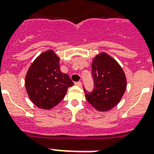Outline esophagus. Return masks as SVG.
<instances>
[{
	"label": "esophagus",
	"mask_w": 154,
	"mask_h": 154,
	"mask_svg": "<svg viewBox=\"0 0 154 154\" xmlns=\"http://www.w3.org/2000/svg\"><path fill=\"white\" fill-rule=\"evenodd\" d=\"M75 85H77V87H82V82H75Z\"/></svg>",
	"instance_id": "obj_1"
}]
</instances>
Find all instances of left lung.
<instances>
[{"mask_svg":"<svg viewBox=\"0 0 154 154\" xmlns=\"http://www.w3.org/2000/svg\"><path fill=\"white\" fill-rule=\"evenodd\" d=\"M91 70L95 87L91 93L84 90L87 100L98 111H108L119 103L125 91V72L117 61L106 53L95 57Z\"/></svg>","mask_w":154,"mask_h":154,"instance_id":"8db88e82","label":"left lung"}]
</instances>
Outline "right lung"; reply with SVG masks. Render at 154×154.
Instances as JSON below:
<instances>
[{"instance_id": "1", "label": "right lung", "mask_w": 154, "mask_h": 154, "mask_svg": "<svg viewBox=\"0 0 154 154\" xmlns=\"http://www.w3.org/2000/svg\"><path fill=\"white\" fill-rule=\"evenodd\" d=\"M59 57L47 50L35 58L25 76V88L29 99L40 109L49 110L60 102L73 82L62 72Z\"/></svg>"}]
</instances>
